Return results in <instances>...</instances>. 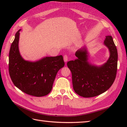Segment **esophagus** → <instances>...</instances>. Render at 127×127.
I'll return each mask as SVG.
<instances>
[{"label": "esophagus", "instance_id": "obj_1", "mask_svg": "<svg viewBox=\"0 0 127 127\" xmlns=\"http://www.w3.org/2000/svg\"><path fill=\"white\" fill-rule=\"evenodd\" d=\"M63 58H64V61L65 62H67L68 61V56L67 55H64L63 57Z\"/></svg>", "mask_w": 127, "mask_h": 127}]
</instances>
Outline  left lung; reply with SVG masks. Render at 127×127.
Masks as SVG:
<instances>
[{
    "label": "left lung",
    "instance_id": "obj_1",
    "mask_svg": "<svg viewBox=\"0 0 127 127\" xmlns=\"http://www.w3.org/2000/svg\"><path fill=\"white\" fill-rule=\"evenodd\" d=\"M104 45L108 47L110 56L108 60L100 66L88 62L87 52L85 48L75 53L77 58L67 63L72 74L74 90L85 98L99 95L110 88L116 76L118 53L111 36H106Z\"/></svg>",
    "mask_w": 127,
    "mask_h": 127
}]
</instances>
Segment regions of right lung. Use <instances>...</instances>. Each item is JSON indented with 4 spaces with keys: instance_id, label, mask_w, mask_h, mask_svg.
<instances>
[{
    "instance_id": "obj_1",
    "label": "right lung",
    "mask_w": 127,
    "mask_h": 127,
    "mask_svg": "<svg viewBox=\"0 0 127 127\" xmlns=\"http://www.w3.org/2000/svg\"><path fill=\"white\" fill-rule=\"evenodd\" d=\"M21 30L16 33L9 52L11 79L16 87L28 95L37 97L46 95L52 90L59 70L65 65L63 56L46 57L35 62L24 60L18 50Z\"/></svg>"
}]
</instances>
